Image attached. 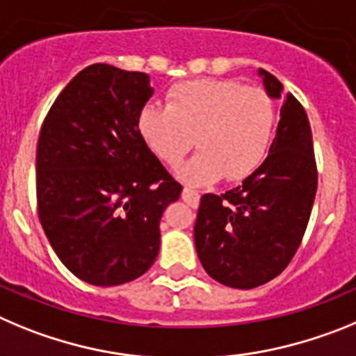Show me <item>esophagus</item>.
Segmentation results:
<instances>
[{
  "label": "esophagus",
  "mask_w": 356,
  "mask_h": 356,
  "mask_svg": "<svg viewBox=\"0 0 356 356\" xmlns=\"http://www.w3.org/2000/svg\"><path fill=\"white\" fill-rule=\"evenodd\" d=\"M198 198H200L198 191L191 190V188H184V190H182V200H184L186 204H190V206H197Z\"/></svg>",
  "instance_id": "esophagus-1"
}]
</instances>
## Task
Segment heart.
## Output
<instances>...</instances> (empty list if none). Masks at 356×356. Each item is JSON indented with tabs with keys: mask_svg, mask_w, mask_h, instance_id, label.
I'll return each instance as SVG.
<instances>
[{
	"mask_svg": "<svg viewBox=\"0 0 356 356\" xmlns=\"http://www.w3.org/2000/svg\"><path fill=\"white\" fill-rule=\"evenodd\" d=\"M273 126L268 92L229 79L181 83L168 94V106L147 104L138 115L140 136L166 165H177L195 136L200 152L179 166L177 177L198 186L254 174L268 154Z\"/></svg>",
	"mask_w": 356,
	"mask_h": 356,
	"instance_id": "obj_1",
	"label": "heart"
}]
</instances>
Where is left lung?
Masks as SVG:
<instances>
[{
	"mask_svg": "<svg viewBox=\"0 0 356 356\" xmlns=\"http://www.w3.org/2000/svg\"><path fill=\"white\" fill-rule=\"evenodd\" d=\"M266 92L284 86L259 69ZM318 190L312 131L305 110L287 94L268 158L241 186L202 195L195 248L211 278L234 289H254L286 270L309 223Z\"/></svg>",
	"mask_w": 356,
	"mask_h": 356,
	"instance_id": "left-lung-1",
	"label": "left lung"
}]
</instances>
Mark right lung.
<instances>
[{
  "label": "right lung",
  "mask_w": 356,
  "mask_h": 356,
  "mask_svg": "<svg viewBox=\"0 0 356 356\" xmlns=\"http://www.w3.org/2000/svg\"><path fill=\"white\" fill-rule=\"evenodd\" d=\"M152 94L145 72L95 63L70 79L40 129L38 218L63 266L92 286L142 277L158 257L163 211L181 197L140 136Z\"/></svg>",
  "instance_id": "right-lung-1"
}]
</instances>
